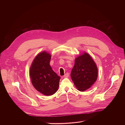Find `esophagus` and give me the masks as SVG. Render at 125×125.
Segmentation results:
<instances>
[{
  "mask_svg": "<svg viewBox=\"0 0 125 125\" xmlns=\"http://www.w3.org/2000/svg\"><path fill=\"white\" fill-rule=\"evenodd\" d=\"M69 76V74L68 73H66L64 75V78H68Z\"/></svg>",
  "mask_w": 125,
  "mask_h": 125,
  "instance_id": "34e87169",
  "label": "esophagus"
}]
</instances>
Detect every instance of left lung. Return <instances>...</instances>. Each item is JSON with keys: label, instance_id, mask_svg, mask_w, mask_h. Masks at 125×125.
I'll return each instance as SVG.
<instances>
[{"label": "left lung", "instance_id": "left-lung-1", "mask_svg": "<svg viewBox=\"0 0 125 125\" xmlns=\"http://www.w3.org/2000/svg\"><path fill=\"white\" fill-rule=\"evenodd\" d=\"M97 75L96 65L88 53L84 52L75 59L71 77L79 91L84 92L90 88L96 82Z\"/></svg>", "mask_w": 125, "mask_h": 125}]
</instances>
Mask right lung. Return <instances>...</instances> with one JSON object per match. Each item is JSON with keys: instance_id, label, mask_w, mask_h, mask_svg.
Masks as SVG:
<instances>
[{"instance_id": "right-lung-1", "label": "right lung", "mask_w": 125, "mask_h": 125, "mask_svg": "<svg viewBox=\"0 0 125 125\" xmlns=\"http://www.w3.org/2000/svg\"><path fill=\"white\" fill-rule=\"evenodd\" d=\"M51 56L43 51L35 57L31 65L30 75L36 90L45 95L54 94L58 90L60 77L49 65Z\"/></svg>"}]
</instances>
